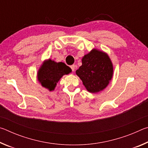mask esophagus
Instances as JSON below:
<instances>
[{
	"label": "esophagus",
	"mask_w": 148,
	"mask_h": 148,
	"mask_svg": "<svg viewBox=\"0 0 148 148\" xmlns=\"http://www.w3.org/2000/svg\"><path fill=\"white\" fill-rule=\"evenodd\" d=\"M71 69H72V72H74V70H75V65H74V64H72V65H71Z\"/></svg>",
	"instance_id": "esophagus-1"
}]
</instances>
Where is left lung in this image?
<instances>
[{"instance_id": "obj_1", "label": "left lung", "mask_w": 148, "mask_h": 148, "mask_svg": "<svg viewBox=\"0 0 148 148\" xmlns=\"http://www.w3.org/2000/svg\"><path fill=\"white\" fill-rule=\"evenodd\" d=\"M76 73L87 91L95 93L108 85L113 76V65L106 53L93 49L82 58V65Z\"/></svg>"}]
</instances>
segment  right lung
<instances>
[{
	"instance_id": "add662e5",
	"label": "right lung",
	"mask_w": 148,
	"mask_h": 148,
	"mask_svg": "<svg viewBox=\"0 0 148 148\" xmlns=\"http://www.w3.org/2000/svg\"><path fill=\"white\" fill-rule=\"evenodd\" d=\"M72 72L64 62H56L51 59L45 61L38 72V80L45 88L50 91L54 90L57 83L64 74Z\"/></svg>"
}]
</instances>
